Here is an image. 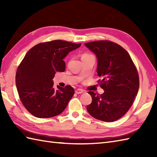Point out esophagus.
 I'll return each instance as SVG.
<instances>
[{
	"mask_svg": "<svg viewBox=\"0 0 157 157\" xmlns=\"http://www.w3.org/2000/svg\"><path fill=\"white\" fill-rule=\"evenodd\" d=\"M83 92H84V90H83L82 89H80V88L77 89L75 90V93H76V94H82V93H83Z\"/></svg>",
	"mask_w": 157,
	"mask_h": 157,
	"instance_id": "esophagus-1",
	"label": "esophagus"
}]
</instances>
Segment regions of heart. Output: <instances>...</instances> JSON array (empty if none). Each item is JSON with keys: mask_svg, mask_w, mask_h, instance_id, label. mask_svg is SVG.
Wrapping results in <instances>:
<instances>
[{"mask_svg": "<svg viewBox=\"0 0 157 157\" xmlns=\"http://www.w3.org/2000/svg\"><path fill=\"white\" fill-rule=\"evenodd\" d=\"M88 56H92L91 55L88 54V53H84V54L82 55V58H84V57H88Z\"/></svg>", "mask_w": 157, "mask_h": 157, "instance_id": "heart-1", "label": "heart"}]
</instances>
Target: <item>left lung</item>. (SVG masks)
<instances>
[{
	"instance_id": "1",
	"label": "left lung",
	"mask_w": 157,
	"mask_h": 157,
	"mask_svg": "<svg viewBox=\"0 0 157 157\" xmlns=\"http://www.w3.org/2000/svg\"><path fill=\"white\" fill-rule=\"evenodd\" d=\"M98 59V81L102 94L89 91L92 101L87 106L90 115L102 121L112 122L128 111L139 89L137 68L122 46L109 40L86 43Z\"/></svg>"
}]
</instances>
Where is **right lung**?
I'll list each match as a JSON object with an SVG mask.
<instances>
[{
  "label": "right lung",
  "mask_w": 157,
  "mask_h": 157,
  "mask_svg": "<svg viewBox=\"0 0 157 157\" xmlns=\"http://www.w3.org/2000/svg\"><path fill=\"white\" fill-rule=\"evenodd\" d=\"M81 44L56 40L39 43L26 53L17 69L15 83L23 105L32 115L52 117L65 109L74 89L57 86L55 90L52 79L56 71H65L63 59Z\"/></svg>",
  "instance_id": "obj_1"
}]
</instances>
